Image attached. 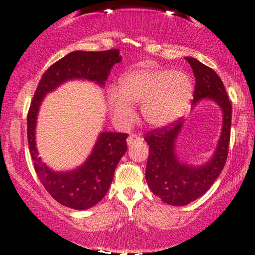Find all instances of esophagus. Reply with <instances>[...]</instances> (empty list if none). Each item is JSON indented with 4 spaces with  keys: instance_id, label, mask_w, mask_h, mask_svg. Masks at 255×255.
I'll list each match as a JSON object with an SVG mask.
<instances>
[{
    "instance_id": "esophagus-1",
    "label": "esophagus",
    "mask_w": 255,
    "mask_h": 255,
    "mask_svg": "<svg viewBox=\"0 0 255 255\" xmlns=\"http://www.w3.org/2000/svg\"><path fill=\"white\" fill-rule=\"evenodd\" d=\"M142 139H143L142 137L138 136V134H136V133H130V136L128 137L127 142H128V145H131V144H134V143H136V142H139V140H142Z\"/></svg>"
}]
</instances>
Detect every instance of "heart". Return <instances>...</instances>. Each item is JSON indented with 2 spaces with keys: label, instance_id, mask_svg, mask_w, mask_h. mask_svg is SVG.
I'll return each mask as SVG.
<instances>
[{
  "label": "heart",
  "instance_id": "b5f03b06",
  "mask_svg": "<svg viewBox=\"0 0 255 255\" xmlns=\"http://www.w3.org/2000/svg\"><path fill=\"white\" fill-rule=\"evenodd\" d=\"M193 98V82L184 71L144 68L128 71L119 79L118 91L109 94V106L115 118L130 123L131 105H140L146 124L160 128L178 121Z\"/></svg>",
  "mask_w": 255,
  "mask_h": 255
}]
</instances>
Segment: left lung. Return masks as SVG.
Segmentation results:
<instances>
[{
	"label": "left lung",
	"mask_w": 255,
	"mask_h": 255,
	"mask_svg": "<svg viewBox=\"0 0 255 255\" xmlns=\"http://www.w3.org/2000/svg\"><path fill=\"white\" fill-rule=\"evenodd\" d=\"M192 68L194 86L192 105L196 106L203 99L214 100L223 112V127L215 150L209 162L199 167L182 163L175 154V139L180 133L182 122L158 128L145 134L149 144L145 179L155 196L169 205H186L202 197L220 176L227 156L232 125V103L229 101L222 80L211 68L192 57H185Z\"/></svg>",
	"instance_id": "8db88e82"
}]
</instances>
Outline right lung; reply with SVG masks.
<instances>
[{"label":"right lung","mask_w":255,"mask_h":255,"mask_svg":"<svg viewBox=\"0 0 255 255\" xmlns=\"http://www.w3.org/2000/svg\"><path fill=\"white\" fill-rule=\"evenodd\" d=\"M122 61L118 49L107 51H74L53 63L41 76L27 115V138L35 173L45 190L59 204L86 210L98 204L107 193L117 164L127 151L128 133L101 132L92 154L79 168L71 172H53L38 156L35 124L41 101L69 80L94 81L104 86L113 65Z\"/></svg>","instance_id":"obj_1"}]
</instances>
